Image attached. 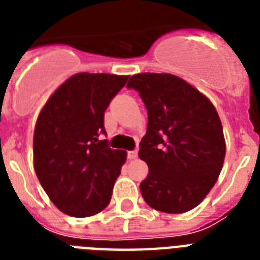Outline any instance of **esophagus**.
Wrapping results in <instances>:
<instances>
[{"instance_id": "34e87169", "label": "esophagus", "mask_w": 260, "mask_h": 260, "mask_svg": "<svg viewBox=\"0 0 260 260\" xmlns=\"http://www.w3.org/2000/svg\"><path fill=\"white\" fill-rule=\"evenodd\" d=\"M128 156H129L131 159H136L138 158V151H129V152H128Z\"/></svg>"}]
</instances>
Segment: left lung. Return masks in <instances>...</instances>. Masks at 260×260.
<instances>
[{
  "label": "left lung",
  "instance_id": "obj_1",
  "mask_svg": "<svg viewBox=\"0 0 260 260\" xmlns=\"http://www.w3.org/2000/svg\"><path fill=\"white\" fill-rule=\"evenodd\" d=\"M139 91L148 124L139 156L148 166L144 201L163 213H185L206 197L221 173L225 140L208 98L183 79L143 73L126 85Z\"/></svg>",
  "mask_w": 260,
  "mask_h": 260
}]
</instances>
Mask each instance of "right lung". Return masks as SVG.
<instances>
[{"label":"right lung","mask_w":260,"mask_h":260,"mask_svg":"<svg viewBox=\"0 0 260 260\" xmlns=\"http://www.w3.org/2000/svg\"><path fill=\"white\" fill-rule=\"evenodd\" d=\"M128 77L73 75L39 114L34 166L43 189L63 213L86 217L105 209L126 152L112 150L104 134V112Z\"/></svg>","instance_id":"1"}]
</instances>
